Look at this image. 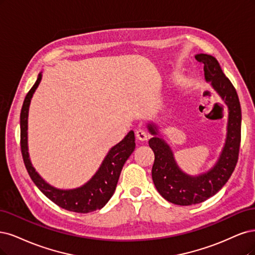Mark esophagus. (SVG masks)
Instances as JSON below:
<instances>
[{"label":"esophagus","mask_w":255,"mask_h":255,"mask_svg":"<svg viewBox=\"0 0 255 255\" xmlns=\"http://www.w3.org/2000/svg\"><path fill=\"white\" fill-rule=\"evenodd\" d=\"M135 135H136V138L142 142H146L147 139H148V134H147L144 130H141V129L136 131Z\"/></svg>","instance_id":"esophagus-1"}]
</instances>
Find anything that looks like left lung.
Returning <instances> with one entry per match:
<instances>
[{"mask_svg": "<svg viewBox=\"0 0 255 255\" xmlns=\"http://www.w3.org/2000/svg\"><path fill=\"white\" fill-rule=\"evenodd\" d=\"M195 58L203 64L205 79L211 81L213 88L228 105V133L225 147L215 166L207 174L191 177L178 167L169 146L157 136L158 130L155 126L148 125V130L154 135L148 142L154 153L152 181L164 199L179 205L203 202L221 190L236 166L242 137V109L234 86L214 57L199 54Z\"/></svg>", "mask_w": 255, "mask_h": 255, "instance_id": "obj_1", "label": "left lung"}]
</instances>
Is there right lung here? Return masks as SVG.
Listing matches in <instances>:
<instances>
[{"mask_svg":"<svg viewBox=\"0 0 255 255\" xmlns=\"http://www.w3.org/2000/svg\"><path fill=\"white\" fill-rule=\"evenodd\" d=\"M40 81L41 74H39L35 85L26 94L20 114L21 152L28 175L39 190L48 199L64 210L76 213H90L100 210L105 207V204L112 197L114 191H116L122 168L130 157V154L134 150V132L131 130L124 139H122L119 144L112 147L109 153L106 155L100 169L84 186L69 191H62L51 186L38 175V172L32 167L27 151L28 108L31 96Z\"/></svg>","mask_w":255,"mask_h":255,"instance_id":"right-lung-1","label":"right lung"}]
</instances>
